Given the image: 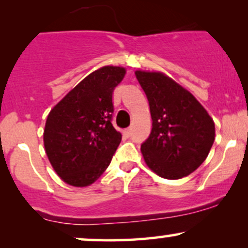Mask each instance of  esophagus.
Returning a JSON list of instances; mask_svg holds the SVG:
<instances>
[{"label":"esophagus","mask_w":248,"mask_h":248,"mask_svg":"<svg viewBox=\"0 0 248 248\" xmlns=\"http://www.w3.org/2000/svg\"><path fill=\"white\" fill-rule=\"evenodd\" d=\"M124 134H126V135L127 136H129L130 135V134H132V128H127V129H124Z\"/></svg>","instance_id":"1"}]
</instances>
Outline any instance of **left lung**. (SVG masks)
<instances>
[{
  "label": "left lung",
  "instance_id": "8db88e82",
  "mask_svg": "<svg viewBox=\"0 0 248 248\" xmlns=\"http://www.w3.org/2000/svg\"><path fill=\"white\" fill-rule=\"evenodd\" d=\"M149 101L153 128L141 146L152 171L167 179L190 175L205 161L215 141L207 110L172 78L156 71H135Z\"/></svg>",
  "mask_w": 248,
  "mask_h": 248
}]
</instances>
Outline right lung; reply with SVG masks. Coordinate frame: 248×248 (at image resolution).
<instances>
[{"instance_id":"right-lung-1","label":"right lung","mask_w":248,"mask_h":248,"mask_svg":"<svg viewBox=\"0 0 248 248\" xmlns=\"http://www.w3.org/2000/svg\"><path fill=\"white\" fill-rule=\"evenodd\" d=\"M124 75V67L102 66L50 110L43 134L45 153L69 186H91L109 166L122 138L110 122L112 95Z\"/></svg>"}]
</instances>
